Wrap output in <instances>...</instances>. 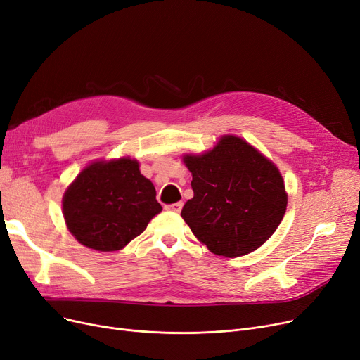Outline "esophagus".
I'll use <instances>...</instances> for the list:
<instances>
[{
	"label": "esophagus",
	"instance_id": "esophagus-1",
	"mask_svg": "<svg viewBox=\"0 0 360 360\" xmlns=\"http://www.w3.org/2000/svg\"><path fill=\"white\" fill-rule=\"evenodd\" d=\"M182 206H184V202L178 201V202H174V205H166L165 209L169 210V212H181Z\"/></svg>",
	"mask_w": 360,
	"mask_h": 360
}]
</instances>
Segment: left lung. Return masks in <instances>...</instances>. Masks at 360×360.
Segmentation results:
<instances>
[{"label": "left lung", "instance_id": "left-lung-1", "mask_svg": "<svg viewBox=\"0 0 360 360\" xmlns=\"http://www.w3.org/2000/svg\"><path fill=\"white\" fill-rule=\"evenodd\" d=\"M194 197L181 216L212 253L238 257L255 252L276 231L287 209L278 167L236 135H224L202 154H185Z\"/></svg>", "mask_w": 360, "mask_h": 360}]
</instances>
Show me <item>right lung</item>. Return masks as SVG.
Here are the masks:
<instances>
[{
    "label": "right lung",
    "mask_w": 360,
    "mask_h": 360,
    "mask_svg": "<svg viewBox=\"0 0 360 360\" xmlns=\"http://www.w3.org/2000/svg\"><path fill=\"white\" fill-rule=\"evenodd\" d=\"M162 212L155 188L135 159L100 160L86 166L63 195L72 236L92 250L116 252L143 233Z\"/></svg>",
    "instance_id": "1"
}]
</instances>
